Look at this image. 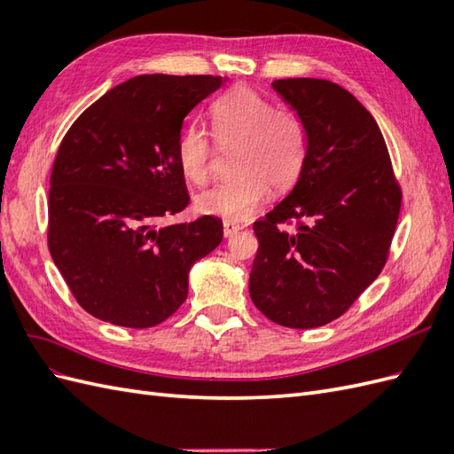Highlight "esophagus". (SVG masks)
Returning <instances> with one entry per match:
<instances>
[{
	"label": "esophagus",
	"mask_w": 454,
	"mask_h": 454,
	"mask_svg": "<svg viewBox=\"0 0 454 454\" xmlns=\"http://www.w3.org/2000/svg\"><path fill=\"white\" fill-rule=\"evenodd\" d=\"M239 231H240V225H237V223H232V222H225L223 223V235H225V239H231L232 235H237Z\"/></svg>",
	"instance_id": "1"
}]
</instances>
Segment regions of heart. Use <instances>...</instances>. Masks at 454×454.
Segmentation results:
<instances>
[{"label": "heart", "instance_id": "obj_1", "mask_svg": "<svg viewBox=\"0 0 454 454\" xmlns=\"http://www.w3.org/2000/svg\"><path fill=\"white\" fill-rule=\"evenodd\" d=\"M212 134L187 125L176 144L182 174L195 185L212 177L217 145L232 149L237 174L197 199L202 214L231 222L250 217L269 195V189L287 191L305 168L309 129L292 107L277 106L250 87H235L210 106Z\"/></svg>", "mask_w": 454, "mask_h": 454}]
</instances>
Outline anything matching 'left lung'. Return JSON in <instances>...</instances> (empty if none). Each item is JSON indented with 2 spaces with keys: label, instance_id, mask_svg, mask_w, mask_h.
Masks as SVG:
<instances>
[{
  "label": "left lung",
  "instance_id": "left-lung-1",
  "mask_svg": "<svg viewBox=\"0 0 454 454\" xmlns=\"http://www.w3.org/2000/svg\"><path fill=\"white\" fill-rule=\"evenodd\" d=\"M272 87L305 119L309 153L292 193L254 223L250 295L274 324L310 329L345 314L387 265L402 187L373 115L348 90L310 77Z\"/></svg>",
  "mask_w": 454,
  "mask_h": 454
}]
</instances>
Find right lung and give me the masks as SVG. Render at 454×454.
Here are the masks:
<instances>
[{
  "label": "right lung",
  "mask_w": 454,
  "mask_h": 454,
  "mask_svg": "<svg viewBox=\"0 0 454 454\" xmlns=\"http://www.w3.org/2000/svg\"><path fill=\"white\" fill-rule=\"evenodd\" d=\"M223 77L138 75L107 90L60 142L49 189V252L77 303L94 318L153 327L187 297L189 269L215 250L223 223L185 210L176 159L185 115Z\"/></svg>",
  "instance_id": "1"
}]
</instances>
